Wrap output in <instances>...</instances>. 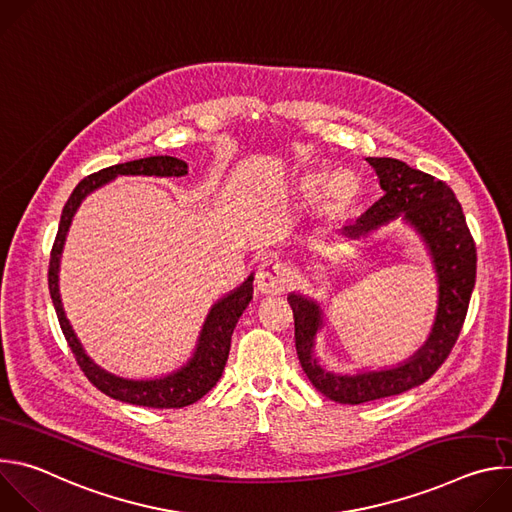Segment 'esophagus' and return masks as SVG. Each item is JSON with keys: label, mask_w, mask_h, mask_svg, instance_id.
I'll list each match as a JSON object with an SVG mask.
<instances>
[{"label": "esophagus", "mask_w": 512, "mask_h": 512, "mask_svg": "<svg viewBox=\"0 0 512 512\" xmlns=\"http://www.w3.org/2000/svg\"><path fill=\"white\" fill-rule=\"evenodd\" d=\"M291 269L285 261L281 259H267L259 265L257 275H255V285L263 294H277V291H283L289 281H291Z\"/></svg>", "instance_id": "esophagus-1"}]
</instances>
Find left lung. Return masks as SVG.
I'll use <instances>...</instances> for the list:
<instances>
[{
	"label": "left lung",
	"instance_id": "left-lung-1",
	"mask_svg": "<svg viewBox=\"0 0 512 512\" xmlns=\"http://www.w3.org/2000/svg\"><path fill=\"white\" fill-rule=\"evenodd\" d=\"M379 176L383 196L356 221L344 225V235L358 239L403 218L423 239L437 277V312L425 344L393 369L340 375L324 369L314 354L316 334L324 320L320 306L300 294H289L294 310L296 350L310 383L328 399L358 405L405 393L425 383L450 356L476 283V245L462 206L452 188L395 158H367Z\"/></svg>",
	"mask_w": 512,
	"mask_h": 512
}]
</instances>
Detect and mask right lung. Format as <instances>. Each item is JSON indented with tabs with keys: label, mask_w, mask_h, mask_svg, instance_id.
Instances as JSON below:
<instances>
[{
	"label": "right lung",
	"mask_w": 512,
	"mask_h": 512,
	"mask_svg": "<svg viewBox=\"0 0 512 512\" xmlns=\"http://www.w3.org/2000/svg\"><path fill=\"white\" fill-rule=\"evenodd\" d=\"M188 174V164L172 158V156H152V158H141L117 166H109L105 170H99L85 180L77 184L72 190L70 198L66 200L60 216L58 233L50 251V267H48V289L50 298L62 328V334L77 358V364L85 377L105 395L131 403V405H143V407H154V409H180L186 405L196 403L202 399L216 383L221 379L225 364L231 350V336L233 330L253 300V273L225 298L218 300L200 330L196 348L192 358L184 364L182 369L160 377V379H123L117 377L103 367L85 352L81 340L77 338L75 330H72L70 322L66 320L60 291H58V267H60V255L66 241V233L70 229L72 216H75L81 202L103 184L111 182L117 176H156V178H170V176H184Z\"/></svg>",
	"instance_id": "1"
}]
</instances>
